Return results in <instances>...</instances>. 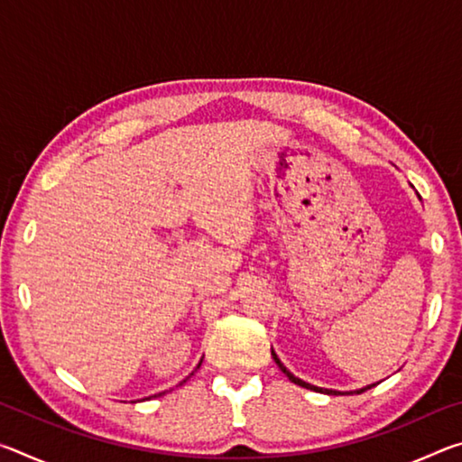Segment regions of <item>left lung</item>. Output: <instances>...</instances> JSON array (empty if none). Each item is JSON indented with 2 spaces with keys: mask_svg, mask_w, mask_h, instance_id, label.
<instances>
[{
  "mask_svg": "<svg viewBox=\"0 0 462 462\" xmlns=\"http://www.w3.org/2000/svg\"><path fill=\"white\" fill-rule=\"evenodd\" d=\"M273 355V358H275V363L279 365V369L281 371H283L285 374H287V377H289V381H291V383H295V385H300V387H306V389H311V391H319V393H336V391H332V389H322V387H316V385H310V383H306V381H301V379H297L295 377V374H291V373H289L287 369H285V366L283 365H281V361H279V358H277V355L275 353H271ZM373 385H369V387H363V389H358L356 391V393H363V391H366V389H371ZM342 395H353V391H348V393H342Z\"/></svg>",
  "mask_w": 462,
  "mask_h": 462,
  "instance_id": "8db88e82",
  "label": "left lung"
}]
</instances>
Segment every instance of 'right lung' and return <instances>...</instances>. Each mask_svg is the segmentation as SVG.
Masks as SVG:
<instances>
[{
  "label": "right lung",
  "mask_w": 462,
  "mask_h": 462,
  "mask_svg": "<svg viewBox=\"0 0 462 462\" xmlns=\"http://www.w3.org/2000/svg\"><path fill=\"white\" fill-rule=\"evenodd\" d=\"M199 365H201V363H199ZM199 365H198V366H199ZM183 383H185V381H183ZM159 395H162V393H159Z\"/></svg>",
  "instance_id": "add662e5"
}]
</instances>
